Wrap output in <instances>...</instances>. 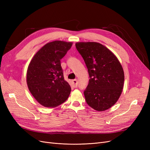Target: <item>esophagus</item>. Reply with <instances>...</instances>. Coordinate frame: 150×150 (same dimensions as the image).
Instances as JSON below:
<instances>
[{
    "mask_svg": "<svg viewBox=\"0 0 150 150\" xmlns=\"http://www.w3.org/2000/svg\"><path fill=\"white\" fill-rule=\"evenodd\" d=\"M72 86H73L74 88H76L77 86H78V81H77L76 79L72 80Z\"/></svg>",
    "mask_w": 150,
    "mask_h": 150,
    "instance_id": "1",
    "label": "esophagus"
}]
</instances>
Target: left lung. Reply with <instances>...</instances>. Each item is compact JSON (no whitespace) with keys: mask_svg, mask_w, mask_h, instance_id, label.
<instances>
[{"mask_svg":"<svg viewBox=\"0 0 150 150\" xmlns=\"http://www.w3.org/2000/svg\"><path fill=\"white\" fill-rule=\"evenodd\" d=\"M76 47L89 73L88 84L84 91L86 103L98 111L108 110L116 103L123 88L125 76L120 62L99 43L78 42Z\"/></svg>","mask_w":150,"mask_h":150,"instance_id":"1","label":"left lung"}]
</instances>
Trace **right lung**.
Returning a JSON list of instances; mask_svg holds the SVG:
<instances>
[{"instance_id": "add662e5", "label": "right lung", "mask_w": 150, "mask_h": 150, "mask_svg": "<svg viewBox=\"0 0 150 150\" xmlns=\"http://www.w3.org/2000/svg\"><path fill=\"white\" fill-rule=\"evenodd\" d=\"M72 42L55 40L44 46L31 60L27 84L34 98L45 107H56L67 100L71 88L64 80L61 59Z\"/></svg>"}]
</instances>
